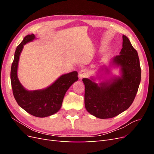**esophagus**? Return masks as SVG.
Returning a JSON list of instances; mask_svg holds the SVG:
<instances>
[{
    "instance_id": "34e87169",
    "label": "esophagus",
    "mask_w": 154,
    "mask_h": 154,
    "mask_svg": "<svg viewBox=\"0 0 154 154\" xmlns=\"http://www.w3.org/2000/svg\"><path fill=\"white\" fill-rule=\"evenodd\" d=\"M88 74V70L86 69H82L81 71L79 72V77H80L81 79L83 78L86 77Z\"/></svg>"
}]
</instances>
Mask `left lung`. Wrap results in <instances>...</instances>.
I'll return each mask as SVG.
<instances>
[{"label":"left lung","instance_id":"8db88e82","mask_svg":"<svg viewBox=\"0 0 154 154\" xmlns=\"http://www.w3.org/2000/svg\"><path fill=\"white\" fill-rule=\"evenodd\" d=\"M122 46L119 55L110 60L109 66L119 67V76H111L98 83L93 77L82 80L85 87V109L96 118H112L128 109L138 91L141 70L137 52L125 35H123ZM104 69L110 74L108 67L105 66Z\"/></svg>","mask_w":154,"mask_h":154}]
</instances>
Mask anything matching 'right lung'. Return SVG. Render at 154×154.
Returning a JSON list of instances; mask_svg holds the SVG:
<instances>
[{"mask_svg": "<svg viewBox=\"0 0 154 154\" xmlns=\"http://www.w3.org/2000/svg\"><path fill=\"white\" fill-rule=\"evenodd\" d=\"M35 38L34 34L27 35L17 46L11 65V83L13 96L18 105L35 117L45 118L57 113L61 108L66 92L78 80V72L72 71L63 74L53 84L44 89H26L18 78V64L24 45Z\"/></svg>", "mask_w": 154, "mask_h": 154, "instance_id": "obj_1", "label": "right lung"}]
</instances>
